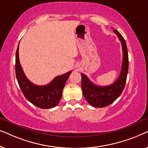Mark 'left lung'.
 <instances>
[{
  "label": "left lung",
  "mask_w": 148,
  "mask_h": 148,
  "mask_svg": "<svg viewBox=\"0 0 148 148\" xmlns=\"http://www.w3.org/2000/svg\"><path fill=\"white\" fill-rule=\"evenodd\" d=\"M120 40L123 48V62L120 75L114 84L107 86H98L93 84L84 73L82 75L83 94L91 106L103 108L112 104L120 96L126 84L129 69V57L126 42L116 29L113 30Z\"/></svg>",
  "instance_id": "8db88e82"
}]
</instances>
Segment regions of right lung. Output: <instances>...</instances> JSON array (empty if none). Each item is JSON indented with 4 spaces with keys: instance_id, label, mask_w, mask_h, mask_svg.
I'll return each instance as SVG.
<instances>
[{
    "instance_id": "add662e5",
    "label": "right lung",
    "mask_w": 148,
    "mask_h": 148,
    "mask_svg": "<svg viewBox=\"0 0 148 148\" xmlns=\"http://www.w3.org/2000/svg\"><path fill=\"white\" fill-rule=\"evenodd\" d=\"M72 71L56 77L46 86H37L32 83L24 74L19 62V44L15 56L16 77L24 96L27 100L40 108H51L57 106L62 97V90Z\"/></svg>"
}]
</instances>
